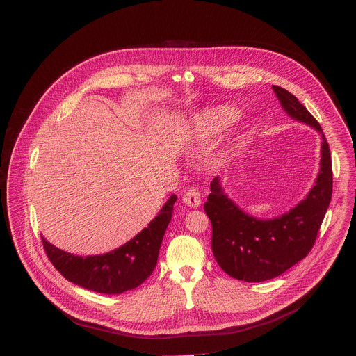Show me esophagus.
<instances>
[{
    "instance_id": "obj_1",
    "label": "esophagus",
    "mask_w": 356,
    "mask_h": 356,
    "mask_svg": "<svg viewBox=\"0 0 356 356\" xmlns=\"http://www.w3.org/2000/svg\"><path fill=\"white\" fill-rule=\"evenodd\" d=\"M183 201L191 208H197L201 204V195L200 191L195 187H190L184 194H183Z\"/></svg>"
}]
</instances>
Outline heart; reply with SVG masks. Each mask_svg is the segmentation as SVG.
<instances>
[{"label": "heart", "mask_w": 356, "mask_h": 356, "mask_svg": "<svg viewBox=\"0 0 356 356\" xmlns=\"http://www.w3.org/2000/svg\"><path fill=\"white\" fill-rule=\"evenodd\" d=\"M238 118V111L229 106L204 108L194 115L193 126L198 136L213 137L229 129Z\"/></svg>", "instance_id": "1"}]
</instances>
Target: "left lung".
I'll use <instances>...</instances> for the list:
<instances>
[{
  "mask_svg": "<svg viewBox=\"0 0 356 356\" xmlns=\"http://www.w3.org/2000/svg\"><path fill=\"white\" fill-rule=\"evenodd\" d=\"M273 89L292 118L321 136L320 170L306 198L273 219L249 215L223 193L219 177L212 180L204 204L212 223V253L227 275L245 282L273 280L309 254L332 194L331 154L320 124L291 92L277 85Z\"/></svg>",
  "mask_w": 356,
  "mask_h": 356,
  "instance_id": "8db88e82",
  "label": "left lung"
}]
</instances>
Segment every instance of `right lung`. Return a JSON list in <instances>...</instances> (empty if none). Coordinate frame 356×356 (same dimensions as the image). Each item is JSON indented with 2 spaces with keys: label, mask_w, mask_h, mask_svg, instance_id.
<instances>
[{
  "label": "right lung",
  "mask_w": 356,
  "mask_h": 356,
  "mask_svg": "<svg viewBox=\"0 0 356 356\" xmlns=\"http://www.w3.org/2000/svg\"><path fill=\"white\" fill-rule=\"evenodd\" d=\"M176 200L177 197L172 194L159 213L136 238L106 254L74 256L57 249L42 236L44 252L65 280L85 289L106 295L131 291L140 286L155 270Z\"/></svg>",
  "instance_id": "add662e5"
}]
</instances>
